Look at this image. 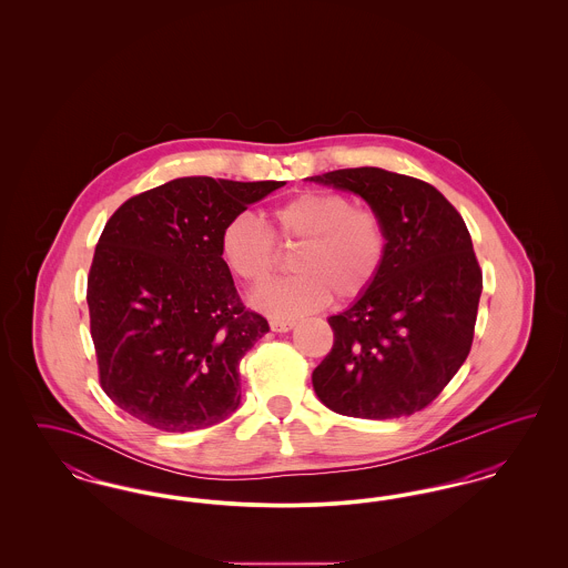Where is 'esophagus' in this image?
<instances>
[{
	"instance_id": "esophagus-1",
	"label": "esophagus",
	"mask_w": 568,
	"mask_h": 568,
	"mask_svg": "<svg viewBox=\"0 0 568 568\" xmlns=\"http://www.w3.org/2000/svg\"><path fill=\"white\" fill-rule=\"evenodd\" d=\"M294 325L296 322H292V320H271L272 332H290Z\"/></svg>"
}]
</instances>
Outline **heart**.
Masks as SVG:
<instances>
[{
	"label": "heart",
	"mask_w": 568,
	"mask_h": 568,
	"mask_svg": "<svg viewBox=\"0 0 568 568\" xmlns=\"http://www.w3.org/2000/svg\"><path fill=\"white\" fill-rule=\"evenodd\" d=\"M278 243L300 244L292 268L251 296V304L274 320H294L320 311L329 296L349 302L364 296L385 268L389 234L371 206H355L343 191H302L276 204L271 225L257 216H232L219 236L227 271L248 285L271 276Z\"/></svg>",
	"instance_id": "heart-1"
}]
</instances>
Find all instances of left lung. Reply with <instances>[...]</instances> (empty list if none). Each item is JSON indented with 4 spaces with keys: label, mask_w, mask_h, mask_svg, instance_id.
<instances>
[{
    "label": "left lung",
    "mask_w": 568,
    "mask_h": 568,
    "mask_svg": "<svg viewBox=\"0 0 568 568\" xmlns=\"http://www.w3.org/2000/svg\"><path fill=\"white\" fill-rule=\"evenodd\" d=\"M311 181L362 195L389 234L377 283L327 320L334 345L313 371V387L347 417L413 415L445 389L473 345L484 276L466 223L430 183L381 168Z\"/></svg>",
    "instance_id": "obj_1"
}]
</instances>
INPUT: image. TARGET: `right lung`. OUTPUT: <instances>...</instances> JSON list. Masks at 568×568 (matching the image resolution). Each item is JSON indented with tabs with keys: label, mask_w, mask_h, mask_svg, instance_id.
I'll list each match as a JSON object with an SVG mask.
<instances>
[{
	"label": "right lung",
	"mask_w": 568,
	"mask_h": 568,
	"mask_svg": "<svg viewBox=\"0 0 568 568\" xmlns=\"http://www.w3.org/2000/svg\"><path fill=\"white\" fill-rule=\"evenodd\" d=\"M283 185L187 176L110 216L87 276L89 325L102 389L138 422L191 433L241 405L239 364L271 327L244 306L219 236Z\"/></svg>",
	"instance_id": "1"
}]
</instances>
